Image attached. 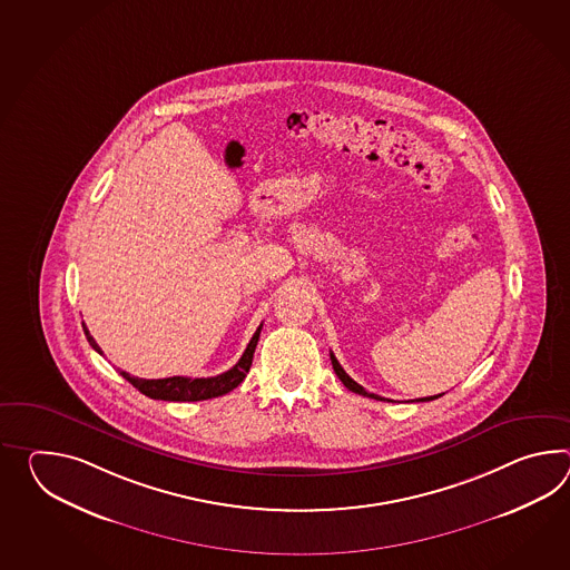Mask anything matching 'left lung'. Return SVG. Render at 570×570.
I'll list each match as a JSON object with an SVG mask.
<instances>
[{
    "instance_id": "obj_1",
    "label": "left lung",
    "mask_w": 570,
    "mask_h": 570,
    "mask_svg": "<svg viewBox=\"0 0 570 570\" xmlns=\"http://www.w3.org/2000/svg\"><path fill=\"white\" fill-rule=\"evenodd\" d=\"M331 364H333V370H335V374H337V376H340V380H342L343 386H345V389H350L352 393L362 394V396H370V399H376V401H386L384 396H379V394L374 393H367L364 386H360V384H357V382H355L354 379H350V376H347V372L343 370L342 364L337 362V357L333 355V352H331ZM440 396H442V394H435V396H425V399H419V401L423 403V401H433V399H440Z\"/></svg>"
}]
</instances>
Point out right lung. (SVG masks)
Segmentation results:
<instances>
[{"instance_id":"obj_1","label":"right lung","mask_w":570,"mask_h":570,"mask_svg":"<svg viewBox=\"0 0 570 570\" xmlns=\"http://www.w3.org/2000/svg\"><path fill=\"white\" fill-rule=\"evenodd\" d=\"M83 333H86V337H88L89 345H91L98 354H101L100 345L89 335L86 325H83ZM259 333H262V325L255 331L254 337H252V342L247 345V350L240 355L239 362L230 367V370H227V372H223V374H218V376H213V379L171 376V379L145 380L135 379V376H130L128 372H122V370H120V374H122L137 391H140L145 396H149V399H157V401H179V403H186V401H188V403H190V401H206V399L223 396V394L230 393L233 389H237L240 382H243V379L247 376V372H249V367H252V362H254L255 347H257V342H259Z\"/></svg>"}]
</instances>
